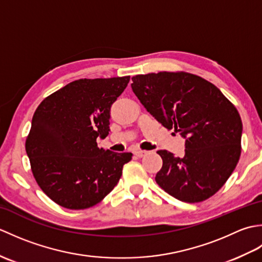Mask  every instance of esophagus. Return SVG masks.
I'll return each mask as SVG.
<instances>
[{
  "mask_svg": "<svg viewBox=\"0 0 262 262\" xmlns=\"http://www.w3.org/2000/svg\"><path fill=\"white\" fill-rule=\"evenodd\" d=\"M146 154H147V152L142 151V149H136V151L134 152V155H136L137 158H143V157H145Z\"/></svg>",
  "mask_w": 262,
  "mask_h": 262,
  "instance_id": "esophagus-1",
  "label": "esophagus"
}]
</instances>
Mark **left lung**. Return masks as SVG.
Wrapping results in <instances>:
<instances>
[{
    "instance_id": "1",
    "label": "left lung",
    "mask_w": 262,
    "mask_h": 262,
    "mask_svg": "<svg viewBox=\"0 0 262 262\" xmlns=\"http://www.w3.org/2000/svg\"><path fill=\"white\" fill-rule=\"evenodd\" d=\"M132 80L133 91L148 113L186 138L181 158L158 151L163 165L155 181L185 203L213 196L241 155L242 120L234 104L210 82L186 72L141 74Z\"/></svg>"
}]
</instances>
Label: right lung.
Wrapping results in <instances>:
<instances>
[{
    "label": "right lung",
    "instance_id": "right-lung-1",
    "mask_svg": "<svg viewBox=\"0 0 262 262\" xmlns=\"http://www.w3.org/2000/svg\"><path fill=\"white\" fill-rule=\"evenodd\" d=\"M129 76L80 79L52 93L38 105L26 140L32 174L53 202L85 209L118 183L132 153L99 148L109 134L110 108Z\"/></svg>",
    "mask_w": 262,
    "mask_h": 262
}]
</instances>
